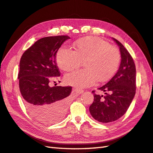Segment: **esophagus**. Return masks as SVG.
Here are the masks:
<instances>
[{"label":"esophagus","instance_id":"obj_1","mask_svg":"<svg viewBox=\"0 0 153 153\" xmlns=\"http://www.w3.org/2000/svg\"><path fill=\"white\" fill-rule=\"evenodd\" d=\"M74 91L75 92H76V93H77V94H82L83 93V92H84V91L83 89H80V88H74Z\"/></svg>","mask_w":153,"mask_h":153}]
</instances>
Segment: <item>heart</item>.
<instances>
[{"label": "heart", "mask_w": 153, "mask_h": 153, "mask_svg": "<svg viewBox=\"0 0 153 153\" xmlns=\"http://www.w3.org/2000/svg\"><path fill=\"white\" fill-rule=\"evenodd\" d=\"M74 51L62 48L56 56L57 65L66 72L79 68L84 61L85 69L65 76L66 83L77 88L88 87L97 79L105 82L114 76L121 61L119 50L97 37L88 36L78 39Z\"/></svg>", "instance_id": "b5f03b06"}]
</instances>
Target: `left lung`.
I'll return each instance as SVG.
<instances>
[{
    "mask_svg": "<svg viewBox=\"0 0 153 153\" xmlns=\"http://www.w3.org/2000/svg\"><path fill=\"white\" fill-rule=\"evenodd\" d=\"M121 52V61L118 70L111 80L98 89L105 93L100 96L92 91L94 96L89 111L96 120L110 123L118 120L127 112L136 93V66L128 50L114 39Z\"/></svg>",
    "mask_w": 153,
    "mask_h": 153,
    "instance_id": "left-lung-1",
    "label": "left lung"
}]
</instances>
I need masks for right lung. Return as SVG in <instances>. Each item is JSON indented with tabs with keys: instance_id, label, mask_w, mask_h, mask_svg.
Returning <instances> with one entry per match:
<instances>
[{
	"instance_id": "add662e5",
	"label": "right lung",
	"mask_w": 153,
	"mask_h": 153,
	"mask_svg": "<svg viewBox=\"0 0 153 153\" xmlns=\"http://www.w3.org/2000/svg\"><path fill=\"white\" fill-rule=\"evenodd\" d=\"M68 36L39 39L21 58L18 74L19 88L27 111L33 118L52 123L62 119L66 112L72 87H50L60 76L56 53Z\"/></svg>"
}]
</instances>
